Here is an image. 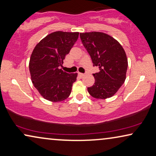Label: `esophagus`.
Returning a JSON list of instances; mask_svg holds the SVG:
<instances>
[{"label": "esophagus", "mask_w": 156, "mask_h": 156, "mask_svg": "<svg viewBox=\"0 0 156 156\" xmlns=\"http://www.w3.org/2000/svg\"><path fill=\"white\" fill-rule=\"evenodd\" d=\"M78 76H80V77L83 78V77H84V76H85V73H78Z\"/></svg>", "instance_id": "obj_1"}]
</instances>
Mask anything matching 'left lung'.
Segmentation results:
<instances>
[{"label": "left lung", "instance_id": "obj_1", "mask_svg": "<svg viewBox=\"0 0 156 156\" xmlns=\"http://www.w3.org/2000/svg\"><path fill=\"white\" fill-rule=\"evenodd\" d=\"M80 37L93 66L100 69L93 74L95 83L87 91L97 99L112 97L126 79L128 61L124 49L115 39L103 32H85Z\"/></svg>", "mask_w": 156, "mask_h": 156}]
</instances>
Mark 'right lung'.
Returning a JSON list of instances; mask_svg holds the SVG:
<instances>
[{"label": "right lung", "mask_w": 156, "mask_h": 156, "mask_svg": "<svg viewBox=\"0 0 156 156\" xmlns=\"http://www.w3.org/2000/svg\"><path fill=\"white\" fill-rule=\"evenodd\" d=\"M79 32H54L36 45L29 63L31 80L44 99L58 102L67 99L78 73L60 69L78 38Z\"/></svg>", "instance_id": "add662e5"}]
</instances>
